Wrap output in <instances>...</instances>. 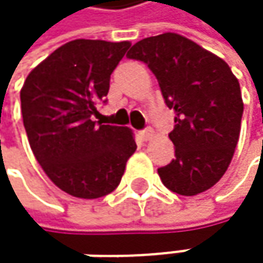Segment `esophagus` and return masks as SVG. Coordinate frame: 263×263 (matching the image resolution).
<instances>
[{"label": "esophagus", "mask_w": 263, "mask_h": 263, "mask_svg": "<svg viewBox=\"0 0 263 263\" xmlns=\"http://www.w3.org/2000/svg\"><path fill=\"white\" fill-rule=\"evenodd\" d=\"M140 135H141L143 140H149V138H152V135H154V129H152V128H146V129L140 131Z\"/></svg>", "instance_id": "esophagus-1"}]
</instances>
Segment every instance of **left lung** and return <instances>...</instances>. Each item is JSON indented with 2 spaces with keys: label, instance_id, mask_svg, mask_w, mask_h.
Masks as SVG:
<instances>
[{
  "label": "left lung",
  "instance_id": "1",
  "mask_svg": "<svg viewBox=\"0 0 263 263\" xmlns=\"http://www.w3.org/2000/svg\"><path fill=\"white\" fill-rule=\"evenodd\" d=\"M126 56L149 67L175 111V158L158 169L163 184L184 196L209 190L226 174L240 132L243 102L230 67L177 33L144 37Z\"/></svg>",
  "mask_w": 263,
  "mask_h": 263
}]
</instances>
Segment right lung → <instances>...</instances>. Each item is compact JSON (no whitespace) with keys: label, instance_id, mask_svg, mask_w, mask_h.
<instances>
[{"label":"right lung","instance_id":"obj_1","mask_svg":"<svg viewBox=\"0 0 263 263\" xmlns=\"http://www.w3.org/2000/svg\"><path fill=\"white\" fill-rule=\"evenodd\" d=\"M129 47L128 41L67 42L30 71L21 89L30 147L47 177L71 196L111 193L137 149L129 128L91 120Z\"/></svg>","mask_w":263,"mask_h":263}]
</instances>
